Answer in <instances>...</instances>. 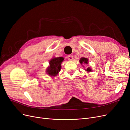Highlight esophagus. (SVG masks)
Here are the masks:
<instances>
[{
  "instance_id": "34e87169",
  "label": "esophagus",
  "mask_w": 130,
  "mask_h": 130,
  "mask_svg": "<svg viewBox=\"0 0 130 130\" xmlns=\"http://www.w3.org/2000/svg\"><path fill=\"white\" fill-rule=\"evenodd\" d=\"M68 59L69 60H73V56L72 55H69L68 56Z\"/></svg>"
}]
</instances>
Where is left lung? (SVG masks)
I'll return each instance as SVG.
<instances>
[{
    "label": "left lung",
    "instance_id": "left-lung-1",
    "mask_svg": "<svg viewBox=\"0 0 130 130\" xmlns=\"http://www.w3.org/2000/svg\"><path fill=\"white\" fill-rule=\"evenodd\" d=\"M79 61H80V63L81 65L83 64H88V59L87 58H86L82 57V58H81L79 60ZM83 67L84 68V66H83ZM85 70L87 71V72H92V69H91L90 68H89H89H88L87 69H85Z\"/></svg>",
    "mask_w": 130,
    "mask_h": 130
}]
</instances>
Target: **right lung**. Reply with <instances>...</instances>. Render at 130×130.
Masks as SVG:
<instances>
[{"label": "right lung", "instance_id": "add662e5", "mask_svg": "<svg viewBox=\"0 0 130 130\" xmlns=\"http://www.w3.org/2000/svg\"><path fill=\"white\" fill-rule=\"evenodd\" d=\"M64 60V58L62 57H54L49 61L50 66L46 70L47 74L51 76H56L58 75L61 69V64Z\"/></svg>", "mask_w": 130, "mask_h": 130}]
</instances>
